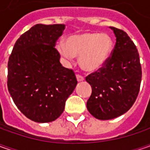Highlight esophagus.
<instances>
[{
	"label": "esophagus",
	"mask_w": 150,
	"mask_h": 150,
	"mask_svg": "<svg viewBox=\"0 0 150 150\" xmlns=\"http://www.w3.org/2000/svg\"><path fill=\"white\" fill-rule=\"evenodd\" d=\"M76 77H77V80H78V82H81V81H83L84 80V77H83L82 75L77 74V75H76Z\"/></svg>",
	"instance_id": "34e87169"
}]
</instances>
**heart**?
Wrapping results in <instances>:
<instances>
[{"mask_svg": "<svg viewBox=\"0 0 150 150\" xmlns=\"http://www.w3.org/2000/svg\"><path fill=\"white\" fill-rule=\"evenodd\" d=\"M113 42L112 38L100 32H82L69 36L63 43L57 45L59 54L71 62L79 56V65L86 72L98 70L110 57Z\"/></svg>", "mask_w": 150, "mask_h": 150, "instance_id": "obj_1", "label": "heart"}]
</instances>
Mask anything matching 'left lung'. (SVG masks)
Here are the masks:
<instances>
[{
	"label": "left lung",
	"instance_id": "1",
	"mask_svg": "<svg viewBox=\"0 0 150 150\" xmlns=\"http://www.w3.org/2000/svg\"><path fill=\"white\" fill-rule=\"evenodd\" d=\"M110 28L116 37L111 56L97 72L86 77L92 87L88 110L101 120L117 118L133 106L142 78L139 55L134 43L124 31Z\"/></svg>",
	"mask_w": 150,
	"mask_h": 150
}]
</instances>
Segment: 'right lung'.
I'll list each match as a JSON object with an SVG mask.
<instances>
[{"instance_id": "1", "label": "right lung", "mask_w": 150, "mask_h": 150, "mask_svg": "<svg viewBox=\"0 0 150 150\" xmlns=\"http://www.w3.org/2000/svg\"><path fill=\"white\" fill-rule=\"evenodd\" d=\"M63 24H37L17 39L8 61L7 88L18 109L37 123L56 120L78 81L55 48Z\"/></svg>"}]
</instances>
